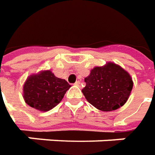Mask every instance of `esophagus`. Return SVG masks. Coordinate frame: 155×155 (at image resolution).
<instances>
[{
  "label": "esophagus",
  "instance_id": "esophagus-1",
  "mask_svg": "<svg viewBox=\"0 0 155 155\" xmlns=\"http://www.w3.org/2000/svg\"><path fill=\"white\" fill-rule=\"evenodd\" d=\"M74 85H75V86H78V87H80V86H81V81H77L76 82L74 83Z\"/></svg>",
  "mask_w": 155,
  "mask_h": 155
}]
</instances>
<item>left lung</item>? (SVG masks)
I'll return each mask as SVG.
<instances>
[{
	"label": "left lung",
	"instance_id": "left-lung-1",
	"mask_svg": "<svg viewBox=\"0 0 155 155\" xmlns=\"http://www.w3.org/2000/svg\"><path fill=\"white\" fill-rule=\"evenodd\" d=\"M82 93L88 102L102 111H111L127 102L133 88L130 74L114 62L94 67L85 78Z\"/></svg>",
	"mask_w": 155,
	"mask_h": 155
}]
</instances>
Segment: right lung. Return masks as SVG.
Listing matches in <instances>:
<instances>
[{
    "instance_id": "right-lung-1",
    "label": "right lung",
    "mask_w": 155,
    "mask_h": 155,
    "mask_svg": "<svg viewBox=\"0 0 155 155\" xmlns=\"http://www.w3.org/2000/svg\"><path fill=\"white\" fill-rule=\"evenodd\" d=\"M70 87L65 80L55 76L51 70H41L27 77L23 86V98L31 107L48 111L61 102Z\"/></svg>"
}]
</instances>
